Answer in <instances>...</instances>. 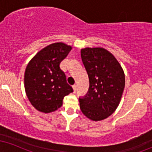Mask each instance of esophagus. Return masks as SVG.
<instances>
[{"mask_svg": "<svg viewBox=\"0 0 152 152\" xmlns=\"http://www.w3.org/2000/svg\"><path fill=\"white\" fill-rule=\"evenodd\" d=\"M72 87H73V89H74V93H76V85H74V86H73Z\"/></svg>", "mask_w": 152, "mask_h": 152, "instance_id": "1", "label": "esophagus"}]
</instances>
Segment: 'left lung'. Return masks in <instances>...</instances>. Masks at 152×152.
<instances>
[{
  "label": "left lung",
  "instance_id": "8db88e82",
  "mask_svg": "<svg viewBox=\"0 0 152 152\" xmlns=\"http://www.w3.org/2000/svg\"><path fill=\"white\" fill-rule=\"evenodd\" d=\"M81 56L89 88L86 96L79 99L80 109L91 121H102L111 116L121 102L124 72L114 56L104 48H82Z\"/></svg>",
  "mask_w": 152,
  "mask_h": 152
}]
</instances>
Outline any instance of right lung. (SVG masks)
<instances>
[{"mask_svg": "<svg viewBox=\"0 0 152 152\" xmlns=\"http://www.w3.org/2000/svg\"><path fill=\"white\" fill-rule=\"evenodd\" d=\"M72 47L62 42L51 43L41 49L28 62L24 74L28 99L38 111L48 114L63 104L64 96L73 92L60 69L61 62Z\"/></svg>", "mask_w": 152, "mask_h": 152, "instance_id": "obj_1", "label": "right lung"}]
</instances>
